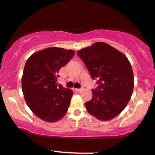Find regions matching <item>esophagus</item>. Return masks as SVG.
<instances>
[{
    "label": "esophagus",
    "instance_id": "obj_1",
    "mask_svg": "<svg viewBox=\"0 0 155 155\" xmlns=\"http://www.w3.org/2000/svg\"><path fill=\"white\" fill-rule=\"evenodd\" d=\"M83 87H82V88H77V89H76V91L77 92H82V91H83Z\"/></svg>",
    "mask_w": 155,
    "mask_h": 155
}]
</instances>
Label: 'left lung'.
Wrapping results in <instances>:
<instances>
[{
	"mask_svg": "<svg viewBox=\"0 0 155 155\" xmlns=\"http://www.w3.org/2000/svg\"><path fill=\"white\" fill-rule=\"evenodd\" d=\"M99 86L85 103L87 112L101 121L119 115L127 105L134 89V73L127 58L110 45L97 42L77 51Z\"/></svg>",
	"mask_w": 155,
	"mask_h": 155,
	"instance_id": "left-lung-1",
	"label": "left lung"
}]
</instances>
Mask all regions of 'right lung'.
Segmentation results:
<instances>
[{"label":"right lung","mask_w":155,"mask_h":155,"mask_svg":"<svg viewBox=\"0 0 155 155\" xmlns=\"http://www.w3.org/2000/svg\"><path fill=\"white\" fill-rule=\"evenodd\" d=\"M75 51L51 47L34 52L25 65L21 87L25 100L33 113L47 122H55L65 115L73 92L58 86L60 69L71 60Z\"/></svg>","instance_id":"add662e5"}]
</instances>
